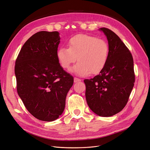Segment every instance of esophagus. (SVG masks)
I'll return each instance as SVG.
<instances>
[{
  "mask_svg": "<svg viewBox=\"0 0 150 150\" xmlns=\"http://www.w3.org/2000/svg\"><path fill=\"white\" fill-rule=\"evenodd\" d=\"M78 81H81V80L76 77H74V83H77Z\"/></svg>",
  "mask_w": 150,
  "mask_h": 150,
  "instance_id": "obj_1",
  "label": "esophagus"
}]
</instances>
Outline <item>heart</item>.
Instances as JSON below:
<instances>
[{
	"mask_svg": "<svg viewBox=\"0 0 150 150\" xmlns=\"http://www.w3.org/2000/svg\"><path fill=\"white\" fill-rule=\"evenodd\" d=\"M68 47H62L57 57L63 69H67L78 58V62L71 69L79 76L96 74L105 67L109 57V46L106 41L96 37L78 35L70 39Z\"/></svg>",
	"mask_w": 150,
	"mask_h": 150,
	"instance_id": "obj_1",
	"label": "heart"
}]
</instances>
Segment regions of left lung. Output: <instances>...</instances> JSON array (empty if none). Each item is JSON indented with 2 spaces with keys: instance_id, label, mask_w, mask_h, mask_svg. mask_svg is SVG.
Instances as JSON below:
<instances>
[{
  "instance_id": "obj_1",
  "label": "left lung",
  "mask_w": 150,
  "mask_h": 150,
  "mask_svg": "<svg viewBox=\"0 0 150 150\" xmlns=\"http://www.w3.org/2000/svg\"><path fill=\"white\" fill-rule=\"evenodd\" d=\"M108 41L109 57L105 67L91 79H86V98L89 108L101 117L120 112L128 103L135 82L134 61L128 47L114 32L100 28Z\"/></svg>"
}]
</instances>
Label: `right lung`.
<instances>
[{"mask_svg":"<svg viewBox=\"0 0 150 150\" xmlns=\"http://www.w3.org/2000/svg\"><path fill=\"white\" fill-rule=\"evenodd\" d=\"M58 31H41L22 46L16 60L17 92L28 111L38 120L52 122L64 111L74 78L57 57Z\"/></svg>","mask_w":150,"mask_h":150,"instance_id":"obj_1","label":"right lung"}]
</instances>
